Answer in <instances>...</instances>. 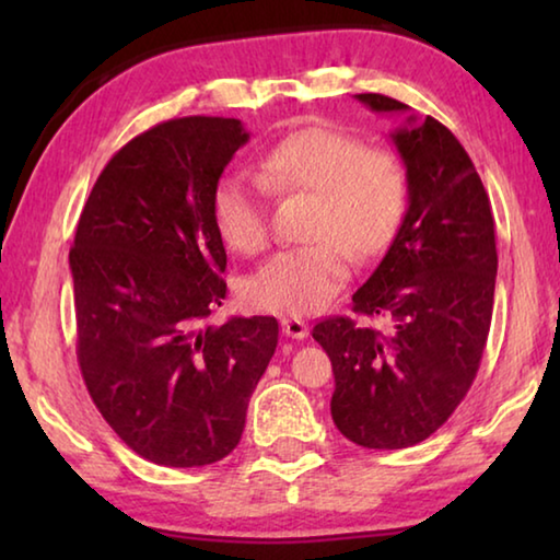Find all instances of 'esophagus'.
<instances>
[{"mask_svg":"<svg viewBox=\"0 0 560 560\" xmlns=\"http://www.w3.org/2000/svg\"><path fill=\"white\" fill-rule=\"evenodd\" d=\"M281 328H283V334H287L289 338H296V340L308 336V324L303 318H296V316L281 318Z\"/></svg>","mask_w":560,"mask_h":560,"instance_id":"esophagus-1","label":"esophagus"}]
</instances>
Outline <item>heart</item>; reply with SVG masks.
Wrapping results in <instances>:
<instances>
[{"label": "heart", "mask_w": 560, "mask_h": 560, "mask_svg": "<svg viewBox=\"0 0 560 560\" xmlns=\"http://www.w3.org/2000/svg\"><path fill=\"white\" fill-rule=\"evenodd\" d=\"M259 175H224L212 195L217 232L242 254H257L269 242L267 185L316 197L311 242L273 254L244 283L246 306L267 314L306 316L324 308L353 269L350 246L360 257L383 252L407 210L402 160L338 128L291 132L261 158Z\"/></svg>", "instance_id": "obj_1"}]
</instances>
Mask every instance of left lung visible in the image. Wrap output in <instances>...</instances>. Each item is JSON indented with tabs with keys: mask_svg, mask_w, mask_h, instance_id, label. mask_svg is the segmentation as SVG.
Instances as JSON below:
<instances>
[{
	"mask_svg": "<svg viewBox=\"0 0 560 560\" xmlns=\"http://www.w3.org/2000/svg\"><path fill=\"white\" fill-rule=\"evenodd\" d=\"M377 113L405 103L360 93ZM410 207L383 261L353 293V311L387 328L328 316L314 338L330 358V415L368 450H405L438 432L469 393L485 355L497 283L491 202L450 128L428 116L393 132Z\"/></svg>",
	"mask_w": 560,
	"mask_h": 560,
	"instance_id": "1",
	"label": "left lung"
}]
</instances>
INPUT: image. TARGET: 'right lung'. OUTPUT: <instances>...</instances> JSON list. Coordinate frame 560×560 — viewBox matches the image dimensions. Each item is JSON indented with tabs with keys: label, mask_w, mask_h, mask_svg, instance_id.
I'll list each match as a JSON object with an SVG mask.
<instances>
[{
	"label": "right lung",
	"mask_w": 560,
	"mask_h": 560,
	"mask_svg": "<svg viewBox=\"0 0 560 560\" xmlns=\"http://www.w3.org/2000/svg\"><path fill=\"white\" fill-rule=\"evenodd\" d=\"M249 132L236 118L158 122L93 185L69 252L75 355L103 420L163 467H205L242 440L277 350L271 316L202 326L226 296L212 195Z\"/></svg>",
	"instance_id": "right-lung-1"
}]
</instances>
